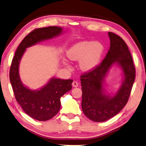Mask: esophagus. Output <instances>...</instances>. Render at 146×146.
I'll list each match as a JSON object with an SVG mask.
<instances>
[{
	"instance_id": "1",
	"label": "esophagus",
	"mask_w": 146,
	"mask_h": 146,
	"mask_svg": "<svg viewBox=\"0 0 146 146\" xmlns=\"http://www.w3.org/2000/svg\"><path fill=\"white\" fill-rule=\"evenodd\" d=\"M72 86H73V87H78V82H76V81H73V83H72Z\"/></svg>"
}]
</instances>
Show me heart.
I'll list each match as a JSON object with an SVG mask.
<instances>
[{
  "instance_id": "heart-1",
  "label": "heart",
  "mask_w": 146,
  "mask_h": 146,
  "mask_svg": "<svg viewBox=\"0 0 146 146\" xmlns=\"http://www.w3.org/2000/svg\"><path fill=\"white\" fill-rule=\"evenodd\" d=\"M104 47L100 42L84 41L76 43L67 50L66 55L70 60H79L82 70L89 71L98 64Z\"/></svg>"
}]
</instances>
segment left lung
Wrapping results in <instances>:
<instances>
[{
    "label": "left lung",
    "instance_id": "1",
    "mask_svg": "<svg viewBox=\"0 0 146 146\" xmlns=\"http://www.w3.org/2000/svg\"><path fill=\"white\" fill-rule=\"evenodd\" d=\"M110 46L102 63L80 76L82 108L89 119L103 122L117 115L128 102L135 78V68L128 47L120 36L108 32ZM120 66L124 80L114 96L106 95L102 84L113 64Z\"/></svg>",
    "mask_w": 146,
    "mask_h": 146
}]
</instances>
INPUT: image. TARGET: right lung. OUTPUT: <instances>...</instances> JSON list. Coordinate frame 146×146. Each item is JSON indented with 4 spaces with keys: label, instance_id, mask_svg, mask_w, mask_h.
Here are the masks:
<instances>
[{
    "label": "right lung",
    "instance_id": "add662e5",
    "mask_svg": "<svg viewBox=\"0 0 146 146\" xmlns=\"http://www.w3.org/2000/svg\"><path fill=\"white\" fill-rule=\"evenodd\" d=\"M62 31L61 27L56 26L34 29L21 42L11 65L9 79L15 98L27 115L38 121L49 120L59 112L60 98L72 88L73 80L52 78L39 90H31L21 82L20 61L27 48L59 36Z\"/></svg>",
    "mask_w": 146,
    "mask_h": 146
}]
</instances>
